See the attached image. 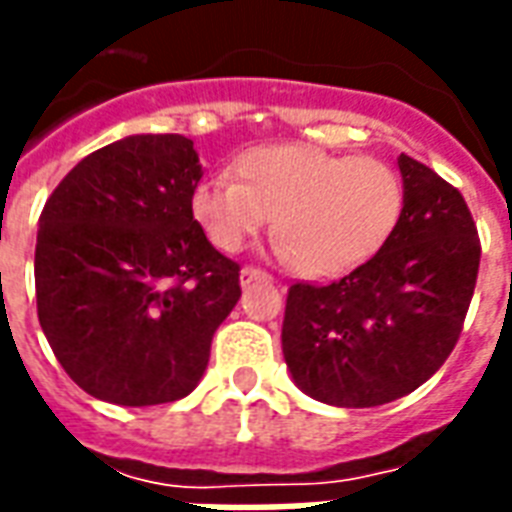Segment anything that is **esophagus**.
<instances>
[{"label":"esophagus","instance_id":"34e87169","mask_svg":"<svg viewBox=\"0 0 512 512\" xmlns=\"http://www.w3.org/2000/svg\"><path fill=\"white\" fill-rule=\"evenodd\" d=\"M257 279H271V276H268L263 268H255V266L241 268V285H249V282H257Z\"/></svg>","mask_w":512,"mask_h":512}]
</instances>
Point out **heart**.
Returning <instances> with one entry per match:
<instances>
[{"label":"heart","mask_w":512,"mask_h":512,"mask_svg":"<svg viewBox=\"0 0 512 512\" xmlns=\"http://www.w3.org/2000/svg\"><path fill=\"white\" fill-rule=\"evenodd\" d=\"M233 176L200 181L189 195L208 241L233 255L274 217L279 252L312 279L347 274L377 255L407 203L404 179L385 160L306 143L241 151Z\"/></svg>","instance_id":"heart-1"}]
</instances>
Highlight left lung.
<instances>
[{"label": "left lung", "instance_id": "8db88e82", "mask_svg": "<svg viewBox=\"0 0 512 512\" xmlns=\"http://www.w3.org/2000/svg\"><path fill=\"white\" fill-rule=\"evenodd\" d=\"M407 203L374 257L331 285L287 290L282 352L295 385L333 407L407 396L456 347L480 266L478 227L456 187L399 157Z\"/></svg>", "mask_w": 512, "mask_h": 512}]
</instances>
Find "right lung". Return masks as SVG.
Wrapping results in <instances>:
<instances>
[{
	"label": "right lung",
	"instance_id": "add662e5",
	"mask_svg": "<svg viewBox=\"0 0 512 512\" xmlns=\"http://www.w3.org/2000/svg\"><path fill=\"white\" fill-rule=\"evenodd\" d=\"M203 168L184 135H130L83 157L45 203L37 317L94 399L151 407L195 391L241 298L238 263L189 211Z\"/></svg>",
	"mask_w": 512,
	"mask_h": 512
}]
</instances>
